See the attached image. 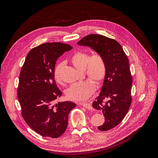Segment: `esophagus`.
I'll return each mask as SVG.
<instances>
[{"label":"esophagus","mask_w":158,"mask_h":158,"mask_svg":"<svg viewBox=\"0 0 158 158\" xmlns=\"http://www.w3.org/2000/svg\"><path fill=\"white\" fill-rule=\"evenodd\" d=\"M79 105H81V106H82L83 107H85L87 109H92V107L90 103H79Z\"/></svg>","instance_id":"obj_1"}]
</instances>
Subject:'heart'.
Returning <instances> with one entry per match:
<instances>
[{
  "instance_id": "b5f03b06",
  "label": "heart",
  "mask_w": 158,
  "mask_h": 158,
  "mask_svg": "<svg viewBox=\"0 0 158 158\" xmlns=\"http://www.w3.org/2000/svg\"><path fill=\"white\" fill-rule=\"evenodd\" d=\"M71 62L75 68L85 70L86 75L97 84L101 83L106 77L107 66L103 56L100 53H89L84 51L76 52L71 57ZM64 63L57 64L55 69L54 77L58 83H62L60 72ZM95 91V85L92 81H85L74 83L66 91L68 99L75 102L85 101Z\"/></svg>"
}]
</instances>
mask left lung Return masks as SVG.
I'll return each mask as SVG.
<instances>
[{
  "mask_svg": "<svg viewBox=\"0 0 158 158\" xmlns=\"http://www.w3.org/2000/svg\"><path fill=\"white\" fill-rule=\"evenodd\" d=\"M77 44L89 47L101 54L106 61V77L92 107L101 110L105 116L106 121L98 129L109 130L120 123L131 106L132 77L128 58L118 42L103 35L89 34Z\"/></svg>",
  "mask_w": 158,
  "mask_h": 158,
  "instance_id": "1",
  "label": "left lung"
}]
</instances>
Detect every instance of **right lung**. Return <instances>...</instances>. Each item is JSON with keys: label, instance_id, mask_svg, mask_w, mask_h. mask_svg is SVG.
Masks as SVG:
<instances>
[{"label": "right lung", "instance_id": "1", "mask_svg": "<svg viewBox=\"0 0 158 158\" xmlns=\"http://www.w3.org/2000/svg\"><path fill=\"white\" fill-rule=\"evenodd\" d=\"M72 49L60 42L43 44L29 51L21 70L17 98L23 118L43 137L61 136L68 126L69 113L76 107L72 102L55 103L62 96L54 77L56 61Z\"/></svg>", "mask_w": 158, "mask_h": 158}]
</instances>
